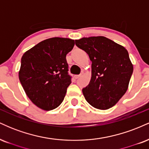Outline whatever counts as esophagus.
Returning <instances> with one entry per match:
<instances>
[{"label":"esophagus","instance_id":"obj_1","mask_svg":"<svg viewBox=\"0 0 149 149\" xmlns=\"http://www.w3.org/2000/svg\"><path fill=\"white\" fill-rule=\"evenodd\" d=\"M80 76H81V74L76 75V76H74V78H75V79H78V78H79Z\"/></svg>","mask_w":149,"mask_h":149}]
</instances>
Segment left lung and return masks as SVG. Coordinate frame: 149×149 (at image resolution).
I'll return each mask as SVG.
<instances>
[{
	"mask_svg": "<svg viewBox=\"0 0 149 149\" xmlns=\"http://www.w3.org/2000/svg\"><path fill=\"white\" fill-rule=\"evenodd\" d=\"M92 61V78L83 88L85 100L102 110L113 107L127 91L133 72L127 50L104 36L75 40Z\"/></svg>",
	"mask_w": 149,
	"mask_h": 149,
	"instance_id": "8db88e82",
	"label": "left lung"
}]
</instances>
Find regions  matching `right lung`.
<instances>
[{"label":"right lung","mask_w":149,"mask_h":149,"mask_svg":"<svg viewBox=\"0 0 149 149\" xmlns=\"http://www.w3.org/2000/svg\"><path fill=\"white\" fill-rule=\"evenodd\" d=\"M74 40L52 38L42 40L22 56L19 78L33 103L45 111L61 104L71 83L66 56Z\"/></svg>","instance_id":"1"}]
</instances>
